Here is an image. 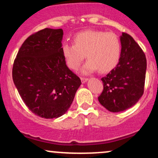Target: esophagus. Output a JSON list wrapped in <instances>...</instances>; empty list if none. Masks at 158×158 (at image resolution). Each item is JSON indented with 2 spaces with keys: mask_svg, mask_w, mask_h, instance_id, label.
<instances>
[{
  "mask_svg": "<svg viewBox=\"0 0 158 158\" xmlns=\"http://www.w3.org/2000/svg\"><path fill=\"white\" fill-rule=\"evenodd\" d=\"M81 82L85 83V81H87L88 80V79L87 77H81Z\"/></svg>",
  "mask_w": 158,
  "mask_h": 158,
  "instance_id": "obj_1",
  "label": "esophagus"
}]
</instances>
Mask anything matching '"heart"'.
<instances>
[{
    "instance_id": "b5f03b06",
    "label": "heart",
    "mask_w": 158,
    "mask_h": 158,
    "mask_svg": "<svg viewBox=\"0 0 158 158\" xmlns=\"http://www.w3.org/2000/svg\"><path fill=\"white\" fill-rule=\"evenodd\" d=\"M61 53L67 66L73 70L79 68L86 56L88 60L81 71L88 73L97 70L107 73L118 64L121 55V42L112 32L85 30L73 37V44H64Z\"/></svg>"
}]
</instances>
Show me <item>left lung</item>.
Instances as JSON below:
<instances>
[{
	"mask_svg": "<svg viewBox=\"0 0 158 158\" xmlns=\"http://www.w3.org/2000/svg\"><path fill=\"white\" fill-rule=\"evenodd\" d=\"M120 41L122 49L119 63L101 79L103 90L98 97L100 104L110 112L130 108L144 93L146 55L129 34L123 32Z\"/></svg>",
	"mask_w": 158,
	"mask_h": 158,
	"instance_id": "1",
	"label": "left lung"
}]
</instances>
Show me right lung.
Segmentation results:
<instances>
[{
    "label": "right lung",
    "mask_w": 158,
    "mask_h": 158,
    "mask_svg": "<svg viewBox=\"0 0 158 158\" xmlns=\"http://www.w3.org/2000/svg\"><path fill=\"white\" fill-rule=\"evenodd\" d=\"M62 37L61 29L36 32L23 41L14 60V84L28 109L42 118L65 114L81 83L65 63Z\"/></svg>",
    "instance_id": "add662e5"
}]
</instances>
